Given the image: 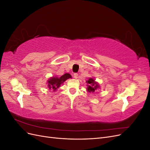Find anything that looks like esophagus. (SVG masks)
<instances>
[{
    "label": "esophagus",
    "instance_id": "1",
    "mask_svg": "<svg viewBox=\"0 0 150 150\" xmlns=\"http://www.w3.org/2000/svg\"><path fill=\"white\" fill-rule=\"evenodd\" d=\"M73 77L74 78H75V79H77L78 78V73H74V74H73Z\"/></svg>",
    "mask_w": 150,
    "mask_h": 150
}]
</instances>
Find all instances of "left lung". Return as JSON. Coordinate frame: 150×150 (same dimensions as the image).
I'll return each mask as SVG.
<instances>
[{
  "label": "left lung",
  "mask_w": 150,
  "mask_h": 150,
  "mask_svg": "<svg viewBox=\"0 0 150 150\" xmlns=\"http://www.w3.org/2000/svg\"><path fill=\"white\" fill-rule=\"evenodd\" d=\"M86 83L89 84L87 85L88 91L89 92H94L95 90L99 88V86L96 82H94V80L93 78H90L88 81H86Z\"/></svg>",
  "instance_id": "obj_1"
}]
</instances>
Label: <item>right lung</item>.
<instances>
[{
  "mask_svg": "<svg viewBox=\"0 0 150 150\" xmlns=\"http://www.w3.org/2000/svg\"><path fill=\"white\" fill-rule=\"evenodd\" d=\"M71 78V76L68 73L64 74L63 76L60 77V78H57V77L56 78H54V77H53L52 78H50L49 80L47 81L48 87L49 88V89L52 88L54 90H56L57 89V88H59L61 85L64 83L66 79Z\"/></svg>",
  "mask_w": 150,
  "mask_h": 150,
  "instance_id": "1",
  "label": "right lung"
}]
</instances>
